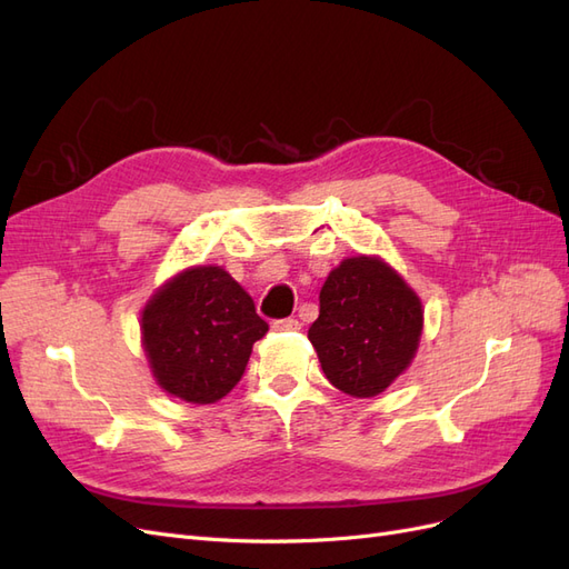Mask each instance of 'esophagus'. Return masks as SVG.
<instances>
[{
    "instance_id": "1",
    "label": "esophagus",
    "mask_w": 569,
    "mask_h": 569,
    "mask_svg": "<svg viewBox=\"0 0 569 569\" xmlns=\"http://www.w3.org/2000/svg\"><path fill=\"white\" fill-rule=\"evenodd\" d=\"M299 327H301V322L295 318H282V320L272 322V330H278V332H291V330H299Z\"/></svg>"
}]
</instances>
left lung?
Returning <instances> with one entry per match:
<instances>
[{"instance_id": "obj_1", "label": "left lung", "mask_w": 569, "mask_h": 569, "mask_svg": "<svg viewBox=\"0 0 569 569\" xmlns=\"http://www.w3.org/2000/svg\"><path fill=\"white\" fill-rule=\"evenodd\" d=\"M422 303L377 256H353L327 274L320 316L308 330L327 380L339 391L370 399L416 358Z\"/></svg>"}]
</instances>
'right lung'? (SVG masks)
<instances>
[{
	"label": "right lung",
	"instance_id": "right-lung-1",
	"mask_svg": "<svg viewBox=\"0 0 569 569\" xmlns=\"http://www.w3.org/2000/svg\"><path fill=\"white\" fill-rule=\"evenodd\" d=\"M268 332L253 299L220 266L187 268L142 311V347L163 391L216 403L242 380L253 341Z\"/></svg>",
	"mask_w": 569,
	"mask_h": 569
}]
</instances>
